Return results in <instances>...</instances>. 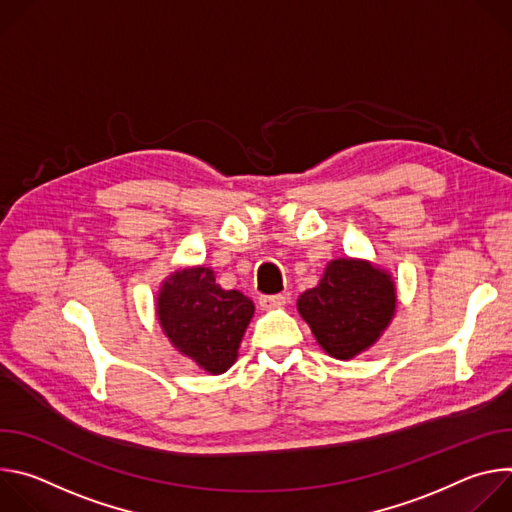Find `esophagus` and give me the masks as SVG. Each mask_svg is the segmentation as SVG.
<instances>
[{"label": "esophagus", "mask_w": 512, "mask_h": 512, "mask_svg": "<svg viewBox=\"0 0 512 512\" xmlns=\"http://www.w3.org/2000/svg\"><path fill=\"white\" fill-rule=\"evenodd\" d=\"M285 304V296L283 294H275V296H261L259 298V306L263 310H273V308H281Z\"/></svg>", "instance_id": "obj_1"}]
</instances>
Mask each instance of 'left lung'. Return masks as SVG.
<instances>
[{
	"mask_svg": "<svg viewBox=\"0 0 512 512\" xmlns=\"http://www.w3.org/2000/svg\"><path fill=\"white\" fill-rule=\"evenodd\" d=\"M395 281L362 259H334L320 283L298 298V312L330 356L348 360L373 346L391 324Z\"/></svg>",
	"mask_w": 512,
	"mask_h": 512,
	"instance_id": "obj_1",
	"label": "left lung"
}]
</instances>
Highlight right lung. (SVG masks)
<instances>
[{"label": "right lung", "instance_id": "1", "mask_svg": "<svg viewBox=\"0 0 512 512\" xmlns=\"http://www.w3.org/2000/svg\"><path fill=\"white\" fill-rule=\"evenodd\" d=\"M156 314L174 348L210 375L237 360L255 306L237 289H223L208 267L172 273L158 294Z\"/></svg>", "mask_w": 512, "mask_h": 512}]
</instances>
